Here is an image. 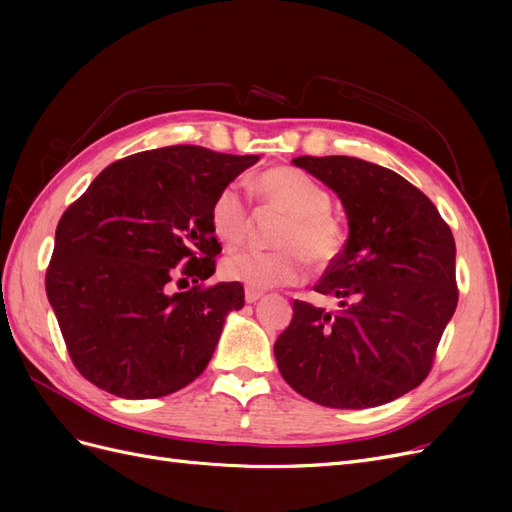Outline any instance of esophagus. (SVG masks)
<instances>
[{
    "label": "esophagus",
    "instance_id": "34e87169",
    "mask_svg": "<svg viewBox=\"0 0 512 512\" xmlns=\"http://www.w3.org/2000/svg\"><path fill=\"white\" fill-rule=\"evenodd\" d=\"M260 297H262V292H260V290L245 288V301H247V303H256Z\"/></svg>",
    "mask_w": 512,
    "mask_h": 512
}]
</instances>
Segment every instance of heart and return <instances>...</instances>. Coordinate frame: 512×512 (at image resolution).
<instances>
[{"mask_svg":"<svg viewBox=\"0 0 512 512\" xmlns=\"http://www.w3.org/2000/svg\"><path fill=\"white\" fill-rule=\"evenodd\" d=\"M254 190L265 203L286 213L275 232L277 250H243L222 260V275L230 282L254 290L301 282L307 273V256L318 267H327L342 254L344 226L329 211L331 196L307 173L292 166H275L260 173ZM209 226L226 247L243 243L250 226L245 196L230 183L215 194L209 209Z\"/></svg>","mask_w":512,"mask_h":512,"instance_id":"heart-1","label":"heart"}]
</instances>
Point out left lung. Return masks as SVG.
I'll return each mask as SVG.
<instances>
[{"label": "left lung", "mask_w": 512, "mask_h": 512, "mask_svg": "<svg viewBox=\"0 0 512 512\" xmlns=\"http://www.w3.org/2000/svg\"><path fill=\"white\" fill-rule=\"evenodd\" d=\"M339 196L348 241L316 292L337 312L292 303L273 346L282 378L314 404L361 410L421 384L457 307L455 239L436 205L393 170L348 156H301Z\"/></svg>", "instance_id": "1"}]
</instances>
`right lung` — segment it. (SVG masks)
<instances>
[{
  "instance_id": "obj_1",
  "label": "right lung",
  "mask_w": 512,
  "mask_h": 512,
  "mask_svg": "<svg viewBox=\"0 0 512 512\" xmlns=\"http://www.w3.org/2000/svg\"><path fill=\"white\" fill-rule=\"evenodd\" d=\"M256 162L196 145L141 151L106 166L64 211L46 297L83 378L117 397L156 399L203 374L226 316L245 303L237 282L198 284L222 252L209 209ZM177 274L195 286L170 293Z\"/></svg>"
}]
</instances>
